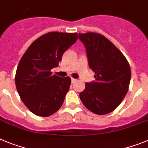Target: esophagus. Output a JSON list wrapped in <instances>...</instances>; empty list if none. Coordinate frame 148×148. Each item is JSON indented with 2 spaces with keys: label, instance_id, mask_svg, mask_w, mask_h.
Instances as JSON below:
<instances>
[{
  "label": "esophagus",
  "instance_id": "obj_1",
  "mask_svg": "<svg viewBox=\"0 0 148 148\" xmlns=\"http://www.w3.org/2000/svg\"><path fill=\"white\" fill-rule=\"evenodd\" d=\"M76 81H77V79H74V78H71V82H72V83H74Z\"/></svg>",
  "mask_w": 148,
  "mask_h": 148
}]
</instances>
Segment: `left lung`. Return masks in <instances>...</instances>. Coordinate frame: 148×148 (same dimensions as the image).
I'll use <instances>...</instances> for the list:
<instances>
[{
  "label": "left lung",
  "instance_id": "8db88e82",
  "mask_svg": "<svg viewBox=\"0 0 148 148\" xmlns=\"http://www.w3.org/2000/svg\"><path fill=\"white\" fill-rule=\"evenodd\" d=\"M95 81L86 83L79 98L97 115H106L119 106L129 88L130 67L124 54L108 38L96 33H79Z\"/></svg>",
  "mask_w": 148,
  "mask_h": 148
}]
</instances>
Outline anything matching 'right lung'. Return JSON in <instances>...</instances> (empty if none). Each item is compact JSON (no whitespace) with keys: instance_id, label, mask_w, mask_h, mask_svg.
<instances>
[{"instance_id":"right-lung-1","label":"right lung","mask_w":148,"mask_h":148,"mask_svg":"<svg viewBox=\"0 0 148 148\" xmlns=\"http://www.w3.org/2000/svg\"><path fill=\"white\" fill-rule=\"evenodd\" d=\"M76 33L50 32L29 45L15 74L18 93L33 114L48 117L60 110L70 87L69 77L52 74L64 52L77 40Z\"/></svg>"}]
</instances>
